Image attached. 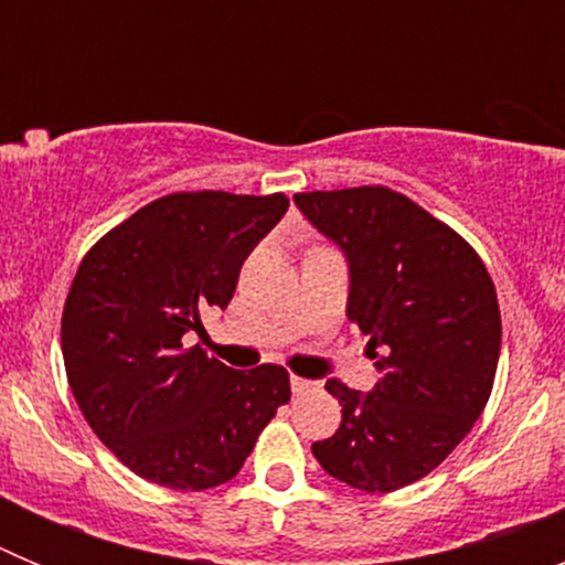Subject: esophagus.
Returning <instances> with one entry per match:
<instances>
[{
    "label": "esophagus",
    "mask_w": 565,
    "mask_h": 565,
    "mask_svg": "<svg viewBox=\"0 0 565 565\" xmlns=\"http://www.w3.org/2000/svg\"><path fill=\"white\" fill-rule=\"evenodd\" d=\"M313 387H317V382H311V379L291 376V391H294V396H302V393H311Z\"/></svg>",
    "instance_id": "1"
}]
</instances>
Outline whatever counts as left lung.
Listing matches in <instances>:
<instances>
[{"instance_id":"left-lung-1","label":"left lung","mask_w":565,"mask_h":565,"mask_svg":"<svg viewBox=\"0 0 565 565\" xmlns=\"http://www.w3.org/2000/svg\"><path fill=\"white\" fill-rule=\"evenodd\" d=\"M348 259V319L367 339L371 393L328 379L342 424L313 458L362 492L416 483L456 450L487 407L501 311L487 266L461 234L387 186L294 194Z\"/></svg>"}]
</instances>
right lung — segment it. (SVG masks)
Instances as JSON below:
<instances>
[{"instance_id": "right-lung-1", "label": "right lung", "mask_w": 565, "mask_h": 565, "mask_svg": "<svg viewBox=\"0 0 565 565\" xmlns=\"http://www.w3.org/2000/svg\"><path fill=\"white\" fill-rule=\"evenodd\" d=\"M288 212L286 194L174 192L104 234L78 266L62 313L70 391L107 450L169 489L221 487L252 456L286 367L234 371L186 333L223 311L239 268Z\"/></svg>"}]
</instances>
